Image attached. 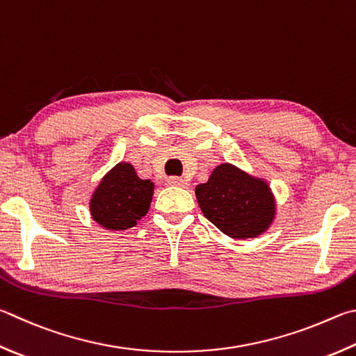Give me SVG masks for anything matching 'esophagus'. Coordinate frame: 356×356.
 <instances>
[{
	"label": "esophagus",
	"mask_w": 356,
	"mask_h": 356,
	"mask_svg": "<svg viewBox=\"0 0 356 356\" xmlns=\"http://www.w3.org/2000/svg\"><path fill=\"white\" fill-rule=\"evenodd\" d=\"M166 184L170 185V186H186V182H185V179H182V177H168L166 179Z\"/></svg>",
	"instance_id": "obj_1"
}]
</instances>
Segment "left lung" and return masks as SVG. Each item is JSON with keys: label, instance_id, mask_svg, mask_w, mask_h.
Wrapping results in <instances>:
<instances>
[{"label": "left lung", "instance_id": "8db88e82", "mask_svg": "<svg viewBox=\"0 0 356 356\" xmlns=\"http://www.w3.org/2000/svg\"><path fill=\"white\" fill-rule=\"evenodd\" d=\"M197 204L211 224L235 240L261 235L273 222L275 202L268 184L222 163L196 186Z\"/></svg>", "mask_w": 356, "mask_h": 356}]
</instances>
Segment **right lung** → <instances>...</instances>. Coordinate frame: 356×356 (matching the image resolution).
Listing matches in <instances>:
<instances>
[{
    "label": "right lung",
    "mask_w": 356,
    "mask_h": 356,
    "mask_svg": "<svg viewBox=\"0 0 356 356\" xmlns=\"http://www.w3.org/2000/svg\"><path fill=\"white\" fill-rule=\"evenodd\" d=\"M152 193L151 180H141L131 163H118L95 190L90 213L108 230L131 229L149 210Z\"/></svg>",
    "instance_id": "obj_1"
}]
</instances>
